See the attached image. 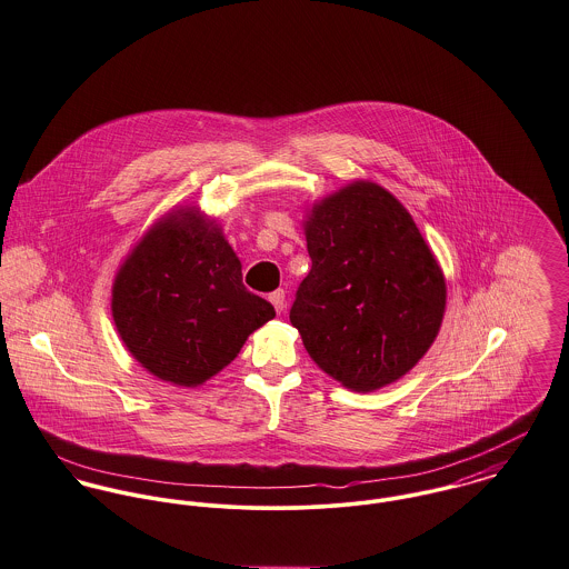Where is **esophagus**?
I'll return each instance as SVG.
<instances>
[{"mask_svg": "<svg viewBox=\"0 0 569 569\" xmlns=\"http://www.w3.org/2000/svg\"><path fill=\"white\" fill-rule=\"evenodd\" d=\"M269 302L273 305V309L278 310V312H282L284 310V305H287V298H284V291L282 289H278V291H273L271 296H269Z\"/></svg>", "mask_w": 569, "mask_h": 569, "instance_id": "obj_1", "label": "esophagus"}]
</instances>
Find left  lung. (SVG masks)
I'll return each mask as SVG.
<instances>
[{
  "label": "left lung",
  "mask_w": 569,
  "mask_h": 569,
  "mask_svg": "<svg viewBox=\"0 0 569 569\" xmlns=\"http://www.w3.org/2000/svg\"><path fill=\"white\" fill-rule=\"evenodd\" d=\"M309 276L289 312L310 359L352 391L413 369L446 309V280L413 217L389 191L355 182L312 207Z\"/></svg>",
  "instance_id": "8db88e82"
}]
</instances>
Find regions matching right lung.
<instances>
[{"label":"right lung","mask_w":569,"mask_h":569,"mask_svg":"<svg viewBox=\"0 0 569 569\" xmlns=\"http://www.w3.org/2000/svg\"><path fill=\"white\" fill-rule=\"evenodd\" d=\"M273 317V307L246 289L221 230L193 208L160 219L112 287V319L126 348L182 387L207 382Z\"/></svg>","instance_id":"add662e5"}]
</instances>
